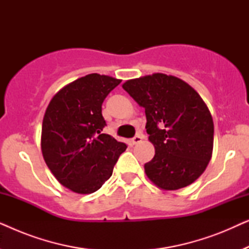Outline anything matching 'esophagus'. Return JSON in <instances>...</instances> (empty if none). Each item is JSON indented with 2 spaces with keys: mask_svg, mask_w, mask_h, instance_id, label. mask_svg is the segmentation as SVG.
Returning a JSON list of instances; mask_svg holds the SVG:
<instances>
[{
  "mask_svg": "<svg viewBox=\"0 0 249 249\" xmlns=\"http://www.w3.org/2000/svg\"><path fill=\"white\" fill-rule=\"evenodd\" d=\"M142 139H144V136H142V134H138V135H136L134 138H132V144L134 145H136V144H139V142H141Z\"/></svg>",
  "mask_w": 249,
  "mask_h": 249,
  "instance_id": "obj_1",
  "label": "esophagus"
}]
</instances>
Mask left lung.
Returning a JSON list of instances; mask_svg holds the SVG:
<instances>
[{
  "label": "left lung",
  "instance_id": "left-lung-1",
  "mask_svg": "<svg viewBox=\"0 0 249 249\" xmlns=\"http://www.w3.org/2000/svg\"><path fill=\"white\" fill-rule=\"evenodd\" d=\"M122 88L145 108L146 131L155 155L144 165L163 190L189 186L212 158L214 124L199 94L186 81L164 73L127 80Z\"/></svg>",
  "mask_w": 249,
  "mask_h": 249
}]
</instances>
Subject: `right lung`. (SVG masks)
<instances>
[{
  "label": "right lung",
  "mask_w": 249,
  "mask_h": 249,
  "mask_svg": "<svg viewBox=\"0 0 249 249\" xmlns=\"http://www.w3.org/2000/svg\"><path fill=\"white\" fill-rule=\"evenodd\" d=\"M121 79L90 73L57 91L43 119L40 148L44 161L61 185L77 194L96 192L112 176L127 148L110 135L102 104Z\"/></svg>",
  "instance_id": "add662e5"
}]
</instances>
